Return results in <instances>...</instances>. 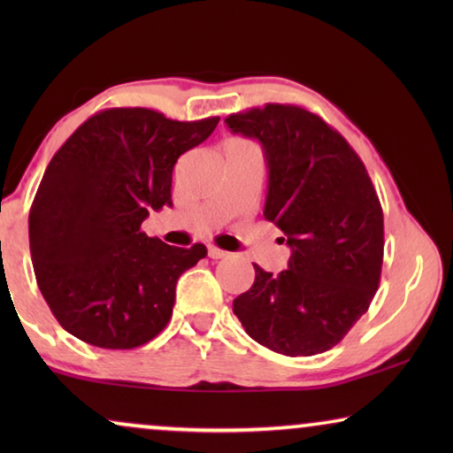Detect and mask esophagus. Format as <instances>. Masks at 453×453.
<instances>
[{
  "label": "esophagus",
  "instance_id": "1",
  "mask_svg": "<svg viewBox=\"0 0 453 453\" xmlns=\"http://www.w3.org/2000/svg\"><path fill=\"white\" fill-rule=\"evenodd\" d=\"M208 256L212 259H225V257H228V253L219 250V247H208Z\"/></svg>",
  "mask_w": 453,
  "mask_h": 453
}]
</instances>
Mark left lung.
<instances>
[{
  "mask_svg": "<svg viewBox=\"0 0 453 453\" xmlns=\"http://www.w3.org/2000/svg\"><path fill=\"white\" fill-rule=\"evenodd\" d=\"M225 123L262 144L264 219L290 247L288 270L278 276L253 264L256 282L233 311L256 342L280 355L330 350L380 287L383 212L369 173L336 129L296 104L268 103Z\"/></svg>",
  "mask_w": 453,
  "mask_h": 453,
  "instance_id": "1",
  "label": "left lung"
}]
</instances>
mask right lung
Segmentation results:
<instances>
[{
  "mask_svg": "<svg viewBox=\"0 0 453 453\" xmlns=\"http://www.w3.org/2000/svg\"><path fill=\"white\" fill-rule=\"evenodd\" d=\"M216 126L219 117L175 121L152 109H104L55 152L28 239L41 293L72 336L126 350L169 324L179 276L208 251L171 247L140 226L150 210L171 206L177 158Z\"/></svg>",
  "mask_w": 453,
  "mask_h": 453,
  "instance_id": "obj_1",
  "label": "right lung"
}]
</instances>
